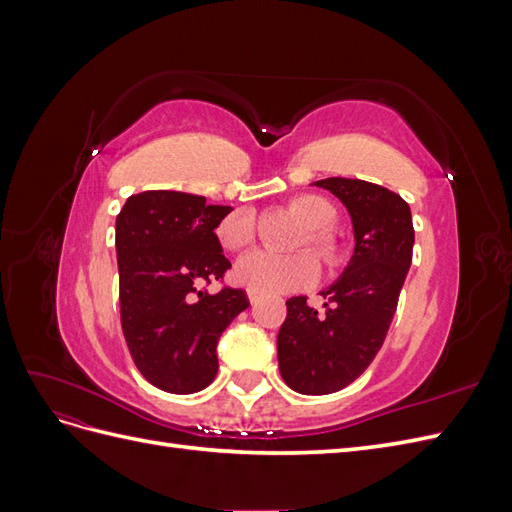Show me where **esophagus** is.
<instances>
[{"label":"esophagus","instance_id":"esophagus-1","mask_svg":"<svg viewBox=\"0 0 512 512\" xmlns=\"http://www.w3.org/2000/svg\"><path fill=\"white\" fill-rule=\"evenodd\" d=\"M247 297H250V303H252V305H256V303L260 301V294H258V292H252V290H247Z\"/></svg>","mask_w":512,"mask_h":512}]
</instances>
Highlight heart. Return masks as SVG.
Returning <instances> with one entry per match:
<instances>
[{
	"label": "heart",
	"mask_w": 512,
	"mask_h": 512,
	"mask_svg": "<svg viewBox=\"0 0 512 512\" xmlns=\"http://www.w3.org/2000/svg\"><path fill=\"white\" fill-rule=\"evenodd\" d=\"M288 211L305 226L303 237L297 241V250L303 252L294 256H273L267 252L245 256L235 269V280L243 288L258 294H282L312 288L320 277L315 253L329 271L344 265V245L331 230L337 224V209L327 198L316 194L294 196L290 198ZM218 239L228 252L250 250L256 243V215L250 209L232 211L220 222ZM312 251L315 252L313 255Z\"/></svg>",
	"instance_id": "1"
}]
</instances>
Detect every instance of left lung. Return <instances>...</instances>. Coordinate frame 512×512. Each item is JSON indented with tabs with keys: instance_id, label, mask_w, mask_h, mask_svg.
<instances>
[{
	"instance_id": "8db88e82",
	"label": "left lung",
	"mask_w": 512,
	"mask_h": 512,
	"mask_svg": "<svg viewBox=\"0 0 512 512\" xmlns=\"http://www.w3.org/2000/svg\"><path fill=\"white\" fill-rule=\"evenodd\" d=\"M314 185L350 211L354 254L342 277L322 292L327 303L320 312L307 297L286 301L277 359L292 391L329 395L359 378L382 348L412 262L414 226L406 200L382 185L344 177Z\"/></svg>"
}]
</instances>
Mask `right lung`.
<instances>
[{"mask_svg":"<svg viewBox=\"0 0 512 512\" xmlns=\"http://www.w3.org/2000/svg\"><path fill=\"white\" fill-rule=\"evenodd\" d=\"M230 211L205 196L149 190L132 194L117 215L123 337L143 378L166 393L213 382L218 339L250 307L241 288L205 290L230 269L215 235Z\"/></svg>","mask_w":512,"mask_h":512,"instance_id":"obj_1","label":"right lung"}]
</instances>
